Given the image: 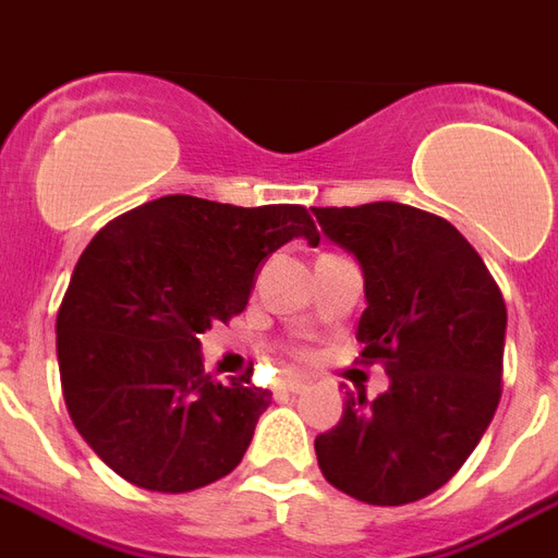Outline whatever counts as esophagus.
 I'll return each mask as SVG.
<instances>
[{
	"mask_svg": "<svg viewBox=\"0 0 558 558\" xmlns=\"http://www.w3.org/2000/svg\"><path fill=\"white\" fill-rule=\"evenodd\" d=\"M275 390H278V393H304V390H307V384L301 381V378H292L290 375V378H280Z\"/></svg>",
	"mask_w": 558,
	"mask_h": 558,
	"instance_id": "obj_1",
	"label": "esophagus"
}]
</instances>
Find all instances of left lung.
Masks as SVG:
<instances>
[{"instance_id": "1", "label": "left lung", "mask_w": 558, "mask_h": 558, "mask_svg": "<svg viewBox=\"0 0 558 558\" xmlns=\"http://www.w3.org/2000/svg\"><path fill=\"white\" fill-rule=\"evenodd\" d=\"M313 216L361 263V357L390 375L373 402L345 393L340 423L316 437L322 476L369 506L416 502L456 476L494 420L506 301L447 218L393 201Z\"/></svg>"}]
</instances>
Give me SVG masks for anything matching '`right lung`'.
Here are the masks:
<instances>
[{
	"mask_svg": "<svg viewBox=\"0 0 558 558\" xmlns=\"http://www.w3.org/2000/svg\"><path fill=\"white\" fill-rule=\"evenodd\" d=\"M299 236L319 245L299 204L165 195L90 239L56 349L70 420L118 476L185 494L242 461L271 393L251 369L230 384L206 375L201 333L245 311L263 259Z\"/></svg>",
	"mask_w": 558,
	"mask_h": 558,
	"instance_id": "right-lung-1",
	"label": "right lung"
}]
</instances>
